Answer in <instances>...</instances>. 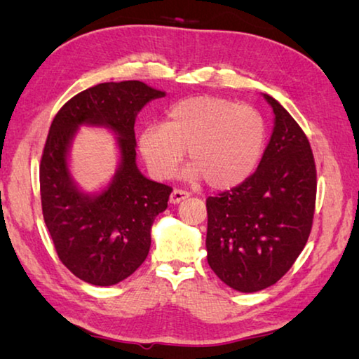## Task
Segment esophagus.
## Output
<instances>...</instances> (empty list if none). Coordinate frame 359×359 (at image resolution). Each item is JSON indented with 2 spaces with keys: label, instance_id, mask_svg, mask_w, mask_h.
Segmentation results:
<instances>
[{
  "label": "esophagus",
  "instance_id": "34e87169",
  "mask_svg": "<svg viewBox=\"0 0 359 359\" xmlns=\"http://www.w3.org/2000/svg\"><path fill=\"white\" fill-rule=\"evenodd\" d=\"M188 196H190V193L185 190H180V188H175V190L171 193V196H169V201H171L172 204H179L180 201H184V199H187Z\"/></svg>",
  "mask_w": 359,
  "mask_h": 359
}]
</instances>
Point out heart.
Returning a JSON list of instances; mask_svg holds the SVG:
<instances>
[{
  "instance_id": "obj_1",
  "label": "heart",
  "mask_w": 359,
  "mask_h": 359,
  "mask_svg": "<svg viewBox=\"0 0 359 359\" xmlns=\"http://www.w3.org/2000/svg\"><path fill=\"white\" fill-rule=\"evenodd\" d=\"M264 142V120L253 107L222 96H194L175 102L165 125L147 126L139 150L158 179L172 177L188 150L191 177L226 190L253 172Z\"/></svg>"
}]
</instances>
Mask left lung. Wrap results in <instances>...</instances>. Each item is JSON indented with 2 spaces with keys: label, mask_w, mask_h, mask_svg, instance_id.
<instances>
[{
  "label": "left lung",
  "mask_w": 359,
  "mask_h": 359,
  "mask_svg": "<svg viewBox=\"0 0 359 359\" xmlns=\"http://www.w3.org/2000/svg\"><path fill=\"white\" fill-rule=\"evenodd\" d=\"M276 114L258 169L233 190L205 199L208 263L228 287L255 293L287 274L311 236L317 168L311 142L269 95Z\"/></svg>",
  "instance_id": "obj_1"
}]
</instances>
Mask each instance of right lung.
Wrapping results in <instances>:
<instances>
[{
    "instance_id": "1",
    "label": "right lung",
    "mask_w": 359,
    "mask_h": 359,
    "mask_svg": "<svg viewBox=\"0 0 359 359\" xmlns=\"http://www.w3.org/2000/svg\"><path fill=\"white\" fill-rule=\"evenodd\" d=\"M165 93L139 81L106 82L65 102L52 120L39 165L46 226L62 263L81 280L109 287L130 277L150 250V228L172 188L136 166V114ZM82 123L106 124L121 136V168L111 187L87 197L72 184L67 145Z\"/></svg>"
}]
</instances>
